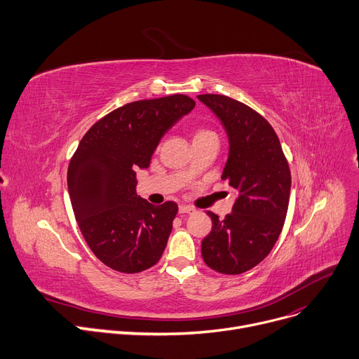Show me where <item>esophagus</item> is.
I'll return each mask as SVG.
<instances>
[{
  "mask_svg": "<svg viewBox=\"0 0 359 359\" xmlns=\"http://www.w3.org/2000/svg\"><path fill=\"white\" fill-rule=\"evenodd\" d=\"M195 209L192 206H187V205H180L179 206V213H194Z\"/></svg>",
  "mask_w": 359,
  "mask_h": 359,
  "instance_id": "esophagus-1",
  "label": "esophagus"
}]
</instances>
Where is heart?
Returning <instances> with one entry per match:
<instances>
[{
    "instance_id": "heart-1",
    "label": "heart",
    "mask_w": 359,
    "mask_h": 359,
    "mask_svg": "<svg viewBox=\"0 0 359 359\" xmlns=\"http://www.w3.org/2000/svg\"><path fill=\"white\" fill-rule=\"evenodd\" d=\"M208 135H215L210 130L206 128H198L195 133V138H201V137H208Z\"/></svg>"
}]
</instances>
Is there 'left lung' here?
Masks as SVG:
<instances>
[{
  "instance_id": "1",
  "label": "left lung",
  "mask_w": 359,
  "mask_h": 359,
  "mask_svg": "<svg viewBox=\"0 0 359 359\" xmlns=\"http://www.w3.org/2000/svg\"><path fill=\"white\" fill-rule=\"evenodd\" d=\"M198 100L221 119L229 137V156L221 179L236 189L232 213L219 221L206 210L212 231L202 241L205 264L222 274H241L264 259L287 215L292 175L280 140L267 119L225 95Z\"/></svg>"
}]
</instances>
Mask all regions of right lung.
I'll use <instances>...</instances> for the list:
<instances>
[{"instance_id":"obj_1","label":"right lung","mask_w":359,"mask_h":359,"mask_svg":"<svg viewBox=\"0 0 359 359\" xmlns=\"http://www.w3.org/2000/svg\"><path fill=\"white\" fill-rule=\"evenodd\" d=\"M196 102L176 93L119 107L95 123L67 167L78 226L90 251L109 269L135 274L161 258L177 213L137 196L138 169H147L163 134Z\"/></svg>"}]
</instances>
